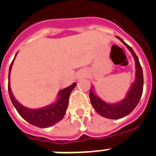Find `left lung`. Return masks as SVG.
<instances>
[{"mask_svg":"<svg viewBox=\"0 0 156 156\" xmlns=\"http://www.w3.org/2000/svg\"><path fill=\"white\" fill-rule=\"evenodd\" d=\"M117 38L120 39L121 42L126 45L127 48L130 51L131 53L133 54L134 61H135L136 77L135 81L132 84V87L129 90L128 94L126 95V97L123 100H121V102L116 103V104H107L100 98L98 97L97 95H95L92 88L90 89V100L93 108L100 116L109 119L122 118L132 112V111L138 105L143 90V69H142L138 56L135 52H133V50L130 46H129L126 43L124 42L123 40H121V38Z\"/></svg>","mask_w":156,"mask_h":156,"instance_id":"left-lung-1","label":"left lung"}]
</instances>
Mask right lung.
I'll use <instances>...</instances> for the list:
<instances>
[{
	"mask_svg": "<svg viewBox=\"0 0 156 156\" xmlns=\"http://www.w3.org/2000/svg\"><path fill=\"white\" fill-rule=\"evenodd\" d=\"M13 60L9 66V83L8 90L10 100L13 103V106L18 111L24 120L29 122L33 126H37L39 128H48L53 126L56 123L62 120L66 112V109L68 108L69 97L71 91L75 87L77 83H74L72 85L61 90L58 94V100L56 103L48 105L47 107L39 109H30L23 106L20 103H18L13 97L9 86V73H10L12 65Z\"/></svg>",
	"mask_w": 156,
	"mask_h": 156,
	"instance_id": "add662e5",
	"label": "right lung"
}]
</instances>
